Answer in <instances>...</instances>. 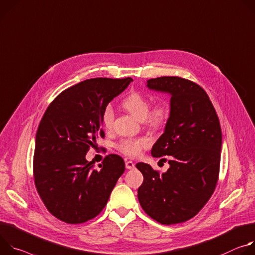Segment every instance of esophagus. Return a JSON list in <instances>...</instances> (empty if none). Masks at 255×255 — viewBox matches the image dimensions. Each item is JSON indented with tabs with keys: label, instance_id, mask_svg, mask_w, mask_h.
I'll return each instance as SVG.
<instances>
[{
	"label": "esophagus",
	"instance_id": "1",
	"mask_svg": "<svg viewBox=\"0 0 255 255\" xmlns=\"http://www.w3.org/2000/svg\"><path fill=\"white\" fill-rule=\"evenodd\" d=\"M126 168L127 169H132L134 168V163L130 160H126Z\"/></svg>",
	"mask_w": 255,
	"mask_h": 255
}]
</instances>
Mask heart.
Masks as SVG:
<instances>
[{"label":"heart","mask_w":255,"mask_h":255,"mask_svg":"<svg viewBox=\"0 0 255 255\" xmlns=\"http://www.w3.org/2000/svg\"><path fill=\"white\" fill-rule=\"evenodd\" d=\"M123 106L130 113V115L139 122H146L152 127H158L162 125L167 117L168 112L164 105L158 104L150 111L149 100L139 93H131L127 96L123 101ZM115 120V113L111 106L105 107L102 113V123L105 128H111ZM149 145V140L146 137L138 138H127L123 139L118 145L119 150L127 156H137L143 148Z\"/></svg>","instance_id":"heart-1"}]
</instances>
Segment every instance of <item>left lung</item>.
Segmentation results:
<instances>
[{
	"instance_id": "obj_1",
	"label": "left lung",
	"mask_w": 255,
	"mask_h": 255,
	"mask_svg": "<svg viewBox=\"0 0 255 255\" xmlns=\"http://www.w3.org/2000/svg\"><path fill=\"white\" fill-rule=\"evenodd\" d=\"M150 90L170 95L164 132L152 147L153 157L169 156L162 174L146 163L135 167L144 181L137 189L143 210L164 225L185 222L212 196L219 176L222 131L216 110L199 85L179 77L147 81Z\"/></svg>"
}]
</instances>
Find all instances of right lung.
I'll return each instance as SVG.
<instances>
[{
    "instance_id": "add662e5",
    "label": "right lung",
    "mask_w": 255,
    "mask_h": 255,
    "mask_svg": "<svg viewBox=\"0 0 255 255\" xmlns=\"http://www.w3.org/2000/svg\"><path fill=\"white\" fill-rule=\"evenodd\" d=\"M131 78H94L66 89L47 107L36 132L34 182L46 209L68 224L95 218L125 172L119 155H108L100 170L86 160L96 138L104 136L102 113Z\"/></svg>"
}]
</instances>
